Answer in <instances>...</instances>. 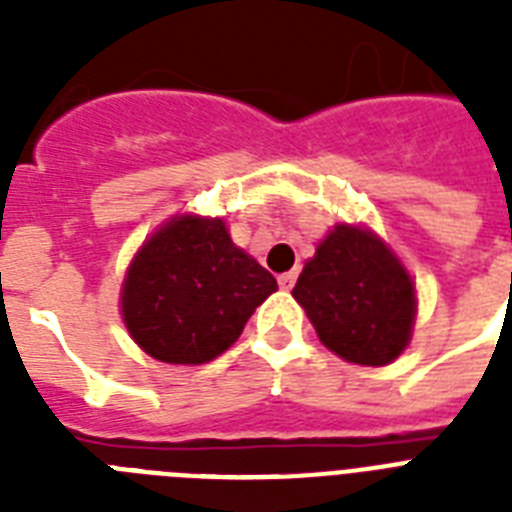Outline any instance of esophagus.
<instances>
[{
    "label": "esophagus",
    "mask_w": 512,
    "mask_h": 512,
    "mask_svg": "<svg viewBox=\"0 0 512 512\" xmlns=\"http://www.w3.org/2000/svg\"><path fill=\"white\" fill-rule=\"evenodd\" d=\"M297 281V271H289V273H281L279 276V287L281 289H292Z\"/></svg>",
    "instance_id": "obj_1"
}]
</instances>
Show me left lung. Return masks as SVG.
Returning <instances> with one entry per match:
<instances>
[{
    "label": "left lung",
    "mask_w": 512,
    "mask_h": 512,
    "mask_svg": "<svg viewBox=\"0 0 512 512\" xmlns=\"http://www.w3.org/2000/svg\"><path fill=\"white\" fill-rule=\"evenodd\" d=\"M319 332L345 361L390 364L414 324V284L374 233L337 225L292 289Z\"/></svg>",
    "instance_id": "1"
}]
</instances>
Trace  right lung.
<instances>
[{"label":"right lung","mask_w":512,"mask_h":512,"mask_svg":"<svg viewBox=\"0 0 512 512\" xmlns=\"http://www.w3.org/2000/svg\"><path fill=\"white\" fill-rule=\"evenodd\" d=\"M276 279L241 252L223 220L177 217L132 260L122 292L130 335L167 364H204L239 340Z\"/></svg>","instance_id":"right-lung-1"}]
</instances>
